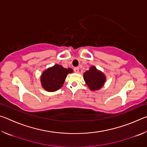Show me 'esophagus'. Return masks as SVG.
Instances as JSON below:
<instances>
[{
  "mask_svg": "<svg viewBox=\"0 0 147 147\" xmlns=\"http://www.w3.org/2000/svg\"><path fill=\"white\" fill-rule=\"evenodd\" d=\"M74 71L75 72V73H78L79 72V67H74Z\"/></svg>",
  "mask_w": 147,
  "mask_h": 147,
  "instance_id": "esophagus-1",
  "label": "esophagus"
}]
</instances>
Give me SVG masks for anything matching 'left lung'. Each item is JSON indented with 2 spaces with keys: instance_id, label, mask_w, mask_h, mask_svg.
Listing matches in <instances>:
<instances>
[{
  "instance_id": "obj_1",
  "label": "left lung",
  "mask_w": 147,
  "mask_h": 147,
  "mask_svg": "<svg viewBox=\"0 0 147 147\" xmlns=\"http://www.w3.org/2000/svg\"><path fill=\"white\" fill-rule=\"evenodd\" d=\"M84 78L87 85L92 91L100 89L106 80V77L103 73L97 71L94 66L84 74Z\"/></svg>"
}]
</instances>
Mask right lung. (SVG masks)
Masks as SVG:
<instances>
[{
	"mask_svg": "<svg viewBox=\"0 0 147 147\" xmlns=\"http://www.w3.org/2000/svg\"><path fill=\"white\" fill-rule=\"evenodd\" d=\"M73 72L71 69H65L59 65H55L45 71L41 77L43 88L45 90L53 92L60 89L64 83L67 74Z\"/></svg>",
	"mask_w": 147,
	"mask_h": 147,
	"instance_id": "right-lung-1",
	"label": "right lung"
}]
</instances>
